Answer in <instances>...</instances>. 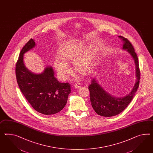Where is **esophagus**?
Masks as SVG:
<instances>
[{
  "label": "esophagus",
  "mask_w": 153,
  "mask_h": 153,
  "mask_svg": "<svg viewBox=\"0 0 153 153\" xmlns=\"http://www.w3.org/2000/svg\"><path fill=\"white\" fill-rule=\"evenodd\" d=\"M81 87H82V84L80 83L77 82V83H75L74 84V88L75 89H79Z\"/></svg>",
  "instance_id": "34e87169"
}]
</instances>
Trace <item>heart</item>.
Segmentation results:
<instances>
[{
  "label": "heart",
  "mask_w": 153,
  "mask_h": 153,
  "mask_svg": "<svg viewBox=\"0 0 153 153\" xmlns=\"http://www.w3.org/2000/svg\"><path fill=\"white\" fill-rule=\"evenodd\" d=\"M82 45L78 43L64 44L59 48V58L54 60V64L61 78H66L70 73V68L67 64L73 62L75 71L85 75L91 70L93 63L94 52L91 48L86 49L79 55Z\"/></svg>",
  "instance_id": "b5f03b06"
}]
</instances>
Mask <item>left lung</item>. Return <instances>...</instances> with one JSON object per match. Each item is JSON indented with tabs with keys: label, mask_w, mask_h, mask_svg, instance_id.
<instances>
[{
	"label": "left lung",
	"mask_w": 153,
	"mask_h": 153,
	"mask_svg": "<svg viewBox=\"0 0 153 153\" xmlns=\"http://www.w3.org/2000/svg\"><path fill=\"white\" fill-rule=\"evenodd\" d=\"M119 38L122 39L124 42L123 49L128 51L134 60L136 68L137 80L133 88L129 94L123 97L117 98L107 93L98 84L95 79H93L91 84L88 87L90 91L91 104L98 115L105 117L117 115L125 109L133 99L139 85L140 74L137 55L135 52L133 46L129 40L122 36H119Z\"/></svg>",
	"instance_id": "obj_1"
}]
</instances>
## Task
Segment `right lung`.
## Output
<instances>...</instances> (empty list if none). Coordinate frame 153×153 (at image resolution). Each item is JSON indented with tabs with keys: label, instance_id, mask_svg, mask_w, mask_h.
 Returning a JSON list of instances; mask_svg holds the SVG:
<instances>
[{
	"label": "right lung",
	"instance_id": "1",
	"mask_svg": "<svg viewBox=\"0 0 153 153\" xmlns=\"http://www.w3.org/2000/svg\"><path fill=\"white\" fill-rule=\"evenodd\" d=\"M35 46L34 40L31 39L20 51L16 64V81L24 96L36 111L44 115L55 114L66 105L71 85L59 82L51 66L38 74L27 69L24 63V54Z\"/></svg>",
	"mask_w": 153,
	"mask_h": 153
}]
</instances>
